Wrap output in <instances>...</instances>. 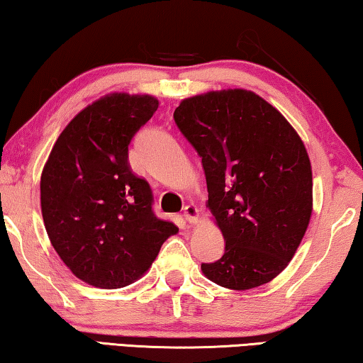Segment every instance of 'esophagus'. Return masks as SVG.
<instances>
[{
  "mask_svg": "<svg viewBox=\"0 0 363 363\" xmlns=\"http://www.w3.org/2000/svg\"><path fill=\"white\" fill-rule=\"evenodd\" d=\"M183 217L189 222V224H196L199 220V211L194 204H188L185 206V209H183Z\"/></svg>",
  "mask_w": 363,
  "mask_h": 363,
  "instance_id": "obj_1",
  "label": "esophagus"
}]
</instances>
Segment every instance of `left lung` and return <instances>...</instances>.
Segmentation results:
<instances>
[{
    "instance_id": "8db88e82",
    "label": "left lung",
    "mask_w": 363,
    "mask_h": 363,
    "mask_svg": "<svg viewBox=\"0 0 363 363\" xmlns=\"http://www.w3.org/2000/svg\"><path fill=\"white\" fill-rule=\"evenodd\" d=\"M203 159L208 208L225 240L209 281L248 291L286 269L310 224L313 177L305 144L263 97L222 89L183 99L174 113Z\"/></svg>"
}]
</instances>
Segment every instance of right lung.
Returning <instances> with one entry per match:
<instances>
[{
  "mask_svg": "<svg viewBox=\"0 0 363 363\" xmlns=\"http://www.w3.org/2000/svg\"><path fill=\"white\" fill-rule=\"evenodd\" d=\"M159 107L147 94L113 92L72 118L48 155L40 206L55 252L82 282L130 286L178 227L152 213V191L133 174L128 146Z\"/></svg>",
  "mask_w": 363,
  "mask_h": 363,
  "instance_id": "obj_1",
  "label": "right lung"
}]
</instances>
